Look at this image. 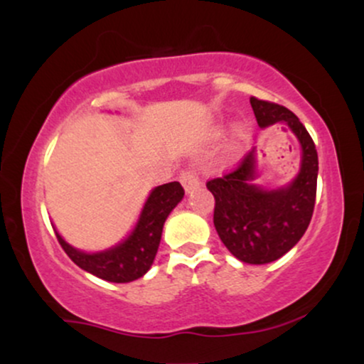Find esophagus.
I'll use <instances>...</instances> for the list:
<instances>
[{
	"label": "esophagus",
	"instance_id": "1",
	"mask_svg": "<svg viewBox=\"0 0 364 364\" xmlns=\"http://www.w3.org/2000/svg\"><path fill=\"white\" fill-rule=\"evenodd\" d=\"M179 181H181L183 188H185L186 191H191L193 188H196L200 185L198 181V176L193 173V171H185V173L181 174V178H179Z\"/></svg>",
	"mask_w": 364,
	"mask_h": 364
}]
</instances>
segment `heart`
Masks as SVG:
<instances>
[{"instance_id":"obj_1","label":"heart","mask_w":364,"mask_h":364,"mask_svg":"<svg viewBox=\"0 0 364 364\" xmlns=\"http://www.w3.org/2000/svg\"><path fill=\"white\" fill-rule=\"evenodd\" d=\"M212 135L215 136H220L223 135V127L220 124H215L214 129H212ZM246 140V124L241 123V121H237V123L232 124L231 132H229V136H228V141H225V154L228 156H235V154L243 147Z\"/></svg>"}]
</instances>
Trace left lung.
I'll return each mask as SVG.
<instances>
[{
	"mask_svg": "<svg viewBox=\"0 0 364 364\" xmlns=\"http://www.w3.org/2000/svg\"><path fill=\"white\" fill-rule=\"evenodd\" d=\"M250 104L262 129L286 124L298 139L301 147L298 174L282 186L257 185L260 171L253 149L240 168L210 179L207 188L215 198L214 225L225 248L237 260L263 265L289 252L308 229L315 207L318 156L310 133L294 112L255 97Z\"/></svg>",
	"mask_w": 364,
	"mask_h": 364,
	"instance_id": "obj_1",
	"label": "left lung"
}]
</instances>
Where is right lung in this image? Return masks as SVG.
Instances as JSON below:
<instances>
[{
    "instance_id": "obj_1",
    "label": "right lung",
    "mask_w": 364,
    "mask_h": 364,
    "mask_svg": "<svg viewBox=\"0 0 364 364\" xmlns=\"http://www.w3.org/2000/svg\"><path fill=\"white\" fill-rule=\"evenodd\" d=\"M185 196V190L178 181L156 186L145 200L135 228L119 243L101 252H83L66 243L65 237L54 228L58 241L65 253L82 270L102 281L116 284L132 282L144 277L152 267L161 243L162 229L173 208Z\"/></svg>"
}]
</instances>
